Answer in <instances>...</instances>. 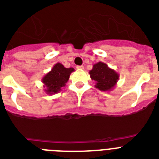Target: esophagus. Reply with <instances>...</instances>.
<instances>
[{
	"label": "esophagus",
	"instance_id": "1",
	"mask_svg": "<svg viewBox=\"0 0 159 159\" xmlns=\"http://www.w3.org/2000/svg\"><path fill=\"white\" fill-rule=\"evenodd\" d=\"M76 68L78 69V70H84V66H76Z\"/></svg>",
	"mask_w": 159,
	"mask_h": 159
}]
</instances>
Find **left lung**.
I'll return each instance as SVG.
<instances>
[{"instance_id":"left-lung-1","label":"left lung","mask_w":159,"mask_h":159,"mask_svg":"<svg viewBox=\"0 0 159 159\" xmlns=\"http://www.w3.org/2000/svg\"><path fill=\"white\" fill-rule=\"evenodd\" d=\"M89 73L91 80L95 81V88L104 92L111 91L119 79V75L116 71L101 61L94 64Z\"/></svg>"}]
</instances>
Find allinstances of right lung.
<instances>
[{"label":"right lung","mask_w":159,"mask_h":159,"mask_svg":"<svg viewBox=\"0 0 159 159\" xmlns=\"http://www.w3.org/2000/svg\"><path fill=\"white\" fill-rule=\"evenodd\" d=\"M74 71V68H66L62 64L56 63L51 70L45 74L41 80L45 93L48 94L59 93L63 87L66 86L70 74Z\"/></svg>","instance_id":"1"}]
</instances>
